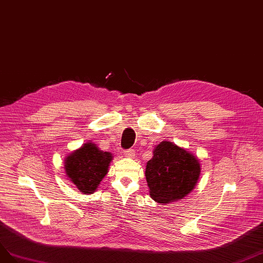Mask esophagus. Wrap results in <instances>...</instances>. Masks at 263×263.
Wrapping results in <instances>:
<instances>
[{
	"mask_svg": "<svg viewBox=\"0 0 263 263\" xmlns=\"http://www.w3.org/2000/svg\"><path fill=\"white\" fill-rule=\"evenodd\" d=\"M134 149H132V148H130V149H125L124 151V155L126 156V157H133L134 156Z\"/></svg>",
	"mask_w": 263,
	"mask_h": 263,
	"instance_id": "esophagus-1",
	"label": "esophagus"
}]
</instances>
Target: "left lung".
I'll use <instances>...</instances> for the list:
<instances>
[{"mask_svg":"<svg viewBox=\"0 0 263 263\" xmlns=\"http://www.w3.org/2000/svg\"><path fill=\"white\" fill-rule=\"evenodd\" d=\"M199 174L197 157L168 141L155 146L145 168L149 195L160 204L184 198L194 190Z\"/></svg>","mask_w":263,"mask_h":263,"instance_id":"8db88e82","label":"left lung"}]
</instances>
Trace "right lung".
<instances>
[{
  "label": "right lung",
  "instance_id": "add662e5",
  "mask_svg": "<svg viewBox=\"0 0 263 263\" xmlns=\"http://www.w3.org/2000/svg\"><path fill=\"white\" fill-rule=\"evenodd\" d=\"M112 155L88 142L65 160V172L69 181L82 194H92L107 175Z\"/></svg>",
  "mask_w": 263,
  "mask_h": 263
}]
</instances>
